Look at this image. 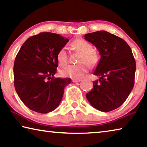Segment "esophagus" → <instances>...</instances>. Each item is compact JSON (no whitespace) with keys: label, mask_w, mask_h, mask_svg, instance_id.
Instances as JSON below:
<instances>
[{"label":"esophagus","mask_w":147,"mask_h":147,"mask_svg":"<svg viewBox=\"0 0 147 147\" xmlns=\"http://www.w3.org/2000/svg\"><path fill=\"white\" fill-rule=\"evenodd\" d=\"M72 81H73V82L76 83V82H80L81 80L80 79H73L72 80Z\"/></svg>","instance_id":"esophagus-1"}]
</instances>
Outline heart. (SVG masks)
I'll list each match as a JSON object with an SVG mask.
<instances>
[{"instance_id":"b5f03b06","label":"heart","mask_w":147,"mask_h":147,"mask_svg":"<svg viewBox=\"0 0 147 147\" xmlns=\"http://www.w3.org/2000/svg\"><path fill=\"white\" fill-rule=\"evenodd\" d=\"M72 47L77 53L81 54L80 56L78 65H71L60 71L61 76L63 77H70L73 79L82 78L86 72L88 71V65L95 66L98 62V56L95 52L93 51V47L92 45L82 38H78L73 41ZM57 59L59 65L64 66L67 64L69 57L65 48H61L57 54Z\"/></svg>"}]
</instances>
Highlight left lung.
Listing matches in <instances>:
<instances>
[{
  "label": "left lung",
  "mask_w": 147,
  "mask_h": 147,
  "mask_svg": "<svg viewBox=\"0 0 147 147\" xmlns=\"http://www.w3.org/2000/svg\"><path fill=\"white\" fill-rule=\"evenodd\" d=\"M85 39L98 49L100 59L93 74V88L86 94L91 105L108 112L119 108L128 98L134 85L136 61L127 43L102 30L86 34Z\"/></svg>",
  "instance_id": "left-lung-1"
}]
</instances>
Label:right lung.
Instances as JSON below:
<instances>
[{"label":"right lung","mask_w":147,"mask_h":147,"mask_svg":"<svg viewBox=\"0 0 147 147\" xmlns=\"http://www.w3.org/2000/svg\"><path fill=\"white\" fill-rule=\"evenodd\" d=\"M69 39L51 32L28 38L20 49L13 66L14 86L22 102L31 110L47 113L54 110L71 78H54L57 54Z\"/></svg>","instance_id":"obj_1"}]
</instances>
